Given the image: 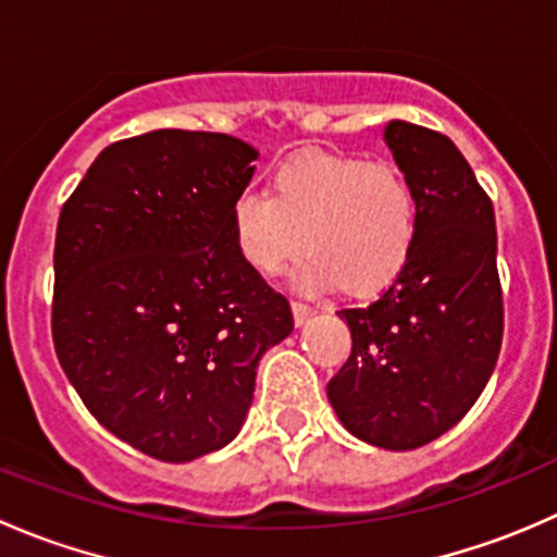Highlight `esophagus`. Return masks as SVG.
Wrapping results in <instances>:
<instances>
[{
  "label": "esophagus",
  "mask_w": 557,
  "mask_h": 557,
  "mask_svg": "<svg viewBox=\"0 0 557 557\" xmlns=\"http://www.w3.org/2000/svg\"><path fill=\"white\" fill-rule=\"evenodd\" d=\"M312 312H314V307H310V305H305V301H294V318H296V323H307V320L312 318Z\"/></svg>",
  "instance_id": "esophagus-1"
}]
</instances>
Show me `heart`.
<instances>
[{
    "label": "heart",
    "mask_w": 557,
    "mask_h": 557,
    "mask_svg": "<svg viewBox=\"0 0 557 557\" xmlns=\"http://www.w3.org/2000/svg\"><path fill=\"white\" fill-rule=\"evenodd\" d=\"M418 228L407 174L356 153L294 156L269 174L267 196L245 190L232 205L234 247L252 272L277 277L307 252L301 290L380 294L407 269Z\"/></svg>",
    "instance_id": "heart-1"
}]
</instances>
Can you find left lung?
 Listing matches in <instances>:
<instances>
[{
  "instance_id": "1",
  "label": "left lung",
  "mask_w": 557,
  "mask_h": 557,
  "mask_svg": "<svg viewBox=\"0 0 557 557\" xmlns=\"http://www.w3.org/2000/svg\"><path fill=\"white\" fill-rule=\"evenodd\" d=\"M385 143L418 194V245L377 299L336 312L352 352L331 377L329 401L358 440L414 450L469 412L498 361L496 215L445 134L391 121Z\"/></svg>"
}]
</instances>
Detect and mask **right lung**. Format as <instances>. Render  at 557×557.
Segmentation results:
<instances>
[{"instance_id":"right-lung-1","label":"right lung","mask_w":557,"mask_h":557,"mask_svg":"<svg viewBox=\"0 0 557 557\" xmlns=\"http://www.w3.org/2000/svg\"><path fill=\"white\" fill-rule=\"evenodd\" d=\"M256 159L228 134L159 128L104 148L61 207L55 356L88 412L150 458L228 445L258 361L294 331L232 237Z\"/></svg>"}]
</instances>
